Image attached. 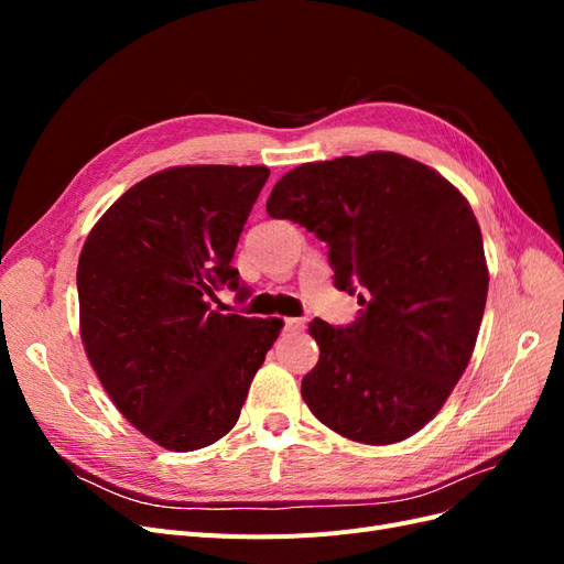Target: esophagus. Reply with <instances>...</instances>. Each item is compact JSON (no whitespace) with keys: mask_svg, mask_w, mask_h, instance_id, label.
Masks as SVG:
<instances>
[{"mask_svg":"<svg viewBox=\"0 0 564 564\" xmlns=\"http://www.w3.org/2000/svg\"><path fill=\"white\" fill-rule=\"evenodd\" d=\"M303 329H305V319H301V317H286V319H284V332L299 334V332H303Z\"/></svg>","mask_w":564,"mask_h":564,"instance_id":"1","label":"esophagus"}]
</instances>
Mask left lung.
Returning <instances> with one entry per match:
<instances>
[{"mask_svg": "<svg viewBox=\"0 0 564 564\" xmlns=\"http://www.w3.org/2000/svg\"><path fill=\"white\" fill-rule=\"evenodd\" d=\"M265 209L327 242L334 284L362 305L348 327L311 322L319 360L301 395L315 419L365 445L421 431L466 371L487 303L468 199L431 166L369 152L292 169Z\"/></svg>", "mask_w": 564, "mask_h": 564, "instance_id": "obj_1", "label": "left lung"}]
</instances>
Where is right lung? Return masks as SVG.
<instances>
[{
    "label": "right lung",
    "instance_id": "add662e5",
    "mask_svg": "<svg viewBox=\"0 0 564 564\" xmlns=\"http://www.w3.org/2000/svg\"><path fill=\"white\" fill-rule=\"evenodd\" d=\"M268 166L164 169L135 183L79 253V332L124 419L164 449L193 452L240 419L282 319L218 313L242 289L232 256Z\"/></svg>",
    "mask_w": 564,
    "mask_h": 564
}]
</instances>
